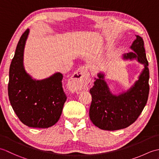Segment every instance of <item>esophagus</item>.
Listing matches in <instances>:
<instances>
[{"instance_id": "34e87169", "label": "esophagus", "mask_w": 159, "mask_h": 159, "mask_svg": "<svg viewBox=\"0 0 159 159\" xmlns=\"http://www.w3.org/2000/svg\"><path fill=\"white\" fill-rule=\"evenodd\" d=\"M89 81V74L86 67H80L73 74L68 81V87L72 92L79 93L80 90L85 89Z\"/></svg>"}]
</instances>
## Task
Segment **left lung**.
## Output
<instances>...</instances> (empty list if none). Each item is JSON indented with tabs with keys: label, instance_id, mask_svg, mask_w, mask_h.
Wrapping results in <instances>:
<instances>
[{
	"label": "left lung",
	"instance_id": "8db88e82",
	"mask_svg": "<svg viewBox=\"0 0 159 159\" xmlns=\"http://www.w3.org/2000/svg\"><path fill=\"white\" fill-rule=\"evenodd\" d=\"M133 42L130 52L124 55L125 59H136L143 64L145 68L133 87L119 96L111 94L104 74H98L93 86L90 89L92 100L89 117L93 124L102 130H116L127 128L133 124L142 112L149 95L148 61L144 48V42L139 35Z\"/></svg>",
	"mask_w": 159,
	"mask_h": 159
}]
</instances>
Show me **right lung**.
<instances>
[{
    "label": "right lung",
    "mask_w": 159,
    "mask_h": 159,
    "mask_svg": "<svg viewBox=\"0 0 159 159\" xmlns=\"http://www.w3.org/2000/svg\"><path fill=\"white\" fill-rule=\"evenodd\" d=\"M29 33V29H26L22 35L10 65L9 99L16 116L24 124L46 128L59 120L67 96L62 87L61 73L35 80L25 72L23 53Z\"/></svg>",
    "instance_id": "1"
}]
</instances>
